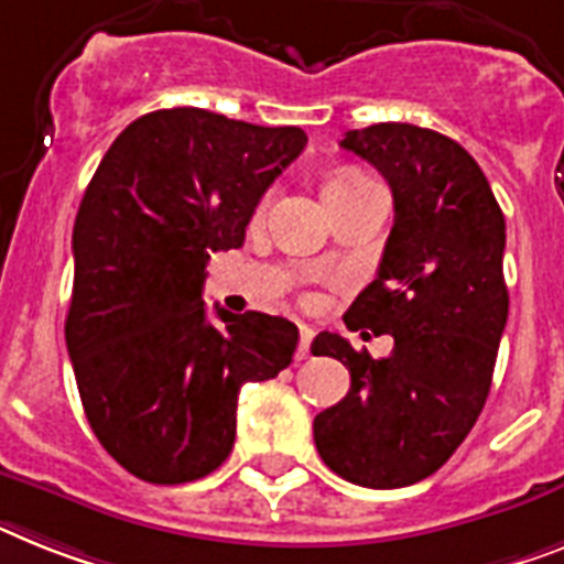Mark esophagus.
I'll return each mask as SVG.
<instances>
[{
	"instance_id": "1",
	"label": "esophagus",
	"mask_w": 564,
	"mask_h": 564,
	"mask_svg": "<svg viewBox=\"0 0 564 564\" xmlns=\"http://www.w3.org/2000/svg\"><path fill=\"white\" fill-rule=\"evenodd\" d=\"M311 339H314V328H308V325H300V348H296V357H300V360H305V357H308Z\"/></svg>"
}]
</instances>
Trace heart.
<instances>
[{
	"instance_id": "b5f03b06",
	"label": "heart",
	"mask_w": 564,
	"mask_h": 564,
	"mask_svg": "<svg viewBox=\"0 0 564 564\" xmlns=\"http://www.w3.org/2000/svg\"><path fill=\"white\" fill-rule=\"evenodd\" d=\"M360 181H369L362 172H355V170H343V172H334L332 178L325 181V193H332V189H346V187H355V184H360ZM268 202H271V195H264L262 198V207H268Z\"/></svg>"
}]
</instances>
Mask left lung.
Segmentation results:
<instances>
[{"label": "left lung", "instance_id": "obj_1", "mask_svg": "<svg viewBox=\"0 0 564 564\" xmlns=\"http://www.w3.org/2000/svg\"><path fill=\"white\" fill-rule=\"evenodd\" d=\"M339 147L392 187L394 225L377 276L346 311L348 332L392 334L375 360L339 334L311 351L339 360L351 389L314 417L319 458L371 490L430 478L467 438L490 394L507 325L505 216L467 149L412 123L351 129Z\"/></svg>", "mask_w": 564, "mask_h": 564}]
</instances>
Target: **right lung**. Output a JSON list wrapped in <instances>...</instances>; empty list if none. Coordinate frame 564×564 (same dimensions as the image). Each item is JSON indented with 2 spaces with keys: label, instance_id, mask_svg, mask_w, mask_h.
Returning <instances> with one entry per match:
<instances>
[{
  "label": "right lung",
  "instance_id": "add662e5",
  "mask_svg": "<svg viewBox=\"0 0 564 564\" xmlns=\"http://www.w3.org/2000/svg\"><path fill=\"white\" fill-rule=\"evenodd\" d=\"M305 143L300 126L161 109L126 126L88 181L65 346L97 441L141 481L221 467L241 386L291 366L296 325L225 308L209 323L202 291L209 253L245 245L256 204Z\"/></svg>",
  "mask_w": 564,
  "mask_h": 564
}]
</instances>
